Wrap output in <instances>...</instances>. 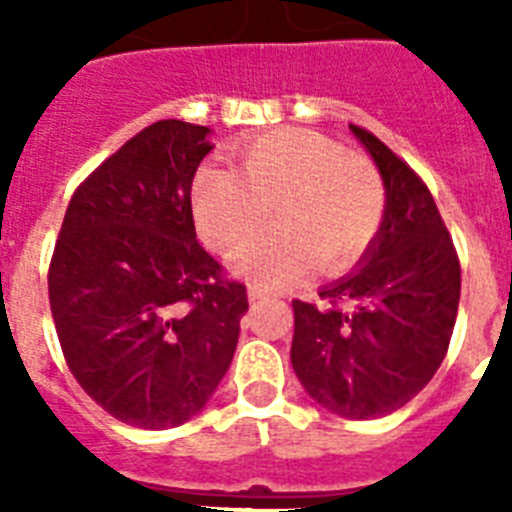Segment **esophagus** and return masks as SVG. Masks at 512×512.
<instances>
[{
  "instance_id": "esophagus-1",
  "label": "esophagus",
  "mask_w": 512,
  "mask_h": 512,
  "mask_svg": "<svg viewBox=\"0 0 512 512\" xmlns=\"http://www.w3.org/2000/svg\"><path fill=\"white\" fill-rule=\"evenodd\" d=\"M264 297H266V289L256 287V284H253V287L248 289V300H251V302H256V300H264Z\"/></svg>"
}]
</instances>
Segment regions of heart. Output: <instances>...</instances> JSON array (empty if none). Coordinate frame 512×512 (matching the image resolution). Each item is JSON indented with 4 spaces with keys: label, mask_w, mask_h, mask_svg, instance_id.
Listing matches in <instances>:
<instances>
[{
    "label": "heart",
    "mask_w": 512,
    "mask_h": 512,
    "mask_svg": "<svg viewBox=\"0 0 512 512\" xmlns=\"http://www.w3.org/2000/svg\"><path fill=\"white\" fill-rule=\"evenodd\" d=\"M377 166L312 130H274L243 151L238 171H197L192 210L202 238L238 256L268 229L280 233L238 261L264 287H284L315 261L320 271L346 269L377 238L384 217Z\"/></svg>",
    "instance_id": "heart-1"
}]
</instances>
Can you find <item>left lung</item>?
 I'll use <instances>...</instances> for the list:
<instances>
[{"instance_id":"left-lung-1","label":"left lung","mask_w":512,"mask_h":512,"mask_svg":"<svg viewBox=\"0 0 512 512\" xmlns=\"http://www.w3.org/2000/svg\"><path fill=\"white\" fill-rule=\"evenodd\" d=\"M382 174L387 205L359 269L295 300L292 366L307 395L348 420L395 413L438 372L459 310L461 266L431 192L377 135L351 125Z\"/></svg>"}]
</instances>
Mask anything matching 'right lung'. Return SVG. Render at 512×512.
<instances>
[{"label":"right lung","instance_id":"obj_1","mask_svg":"<svg viewBox=\"0 0 512 512\" xmlns=\"http://www.w3.org/2000/svg\"><path fill=\"white\" fill-rule=\"evenodd\" d=\"M210 128L158 120L76 187L48 269L71 374L112 418L161 431L200 413L228 372L246 284L197 243L192 179Z\"/></svg>","mask_w":512,"mask_h":512}]
</instances>
